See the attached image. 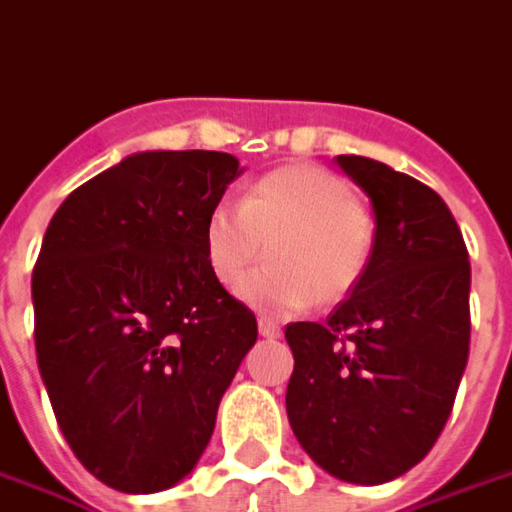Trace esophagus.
I'll list each match as a JSON object with an SVG mask.
<instances>
[{
	"instance_id": "obj_1",
	"label": "esophagus",
	"mask_w": 512,
	"mask_h": 512,
	"mask_svg": "<svg viewBox=\"0 0 512 512\" xmlns=\"http://www.w3.org/2000/svg\"><path fill=\"white\" fill-rule=\"evenodd\" d=\"M259 334H262V337H267V340H273V337H278V334H281V329H278L273 320L259 317Z\"/></svg>"
}]
</instances>
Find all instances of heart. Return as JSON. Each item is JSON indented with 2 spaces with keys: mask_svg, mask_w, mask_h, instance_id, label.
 Wrapping results in <instances>:
<instances>
[{
  "mask_svg": "<svg viewBox=\"0 0 512 512\" xmlns=\"http://www.w3.org/2000/svg\"><path fill=\"white\" fill-rule=\"evenodd\" d=\"M268 245L270 268L249 279ZM211 276L270 315L348 298L376 250V217L331 169L292 164L267 172L236 203H220L203 225Z\"/></svg>",
  "mask_w": 512,
  "mask_h": 512,
  "instance_id": "heart-1",
  "label": "heart"
}]
</instances>
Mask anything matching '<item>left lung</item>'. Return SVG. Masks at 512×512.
<instances>
[{
    "label": "left lung",
    "instance_id": "obj_1",
    "mask_svg": "<svg viewBox=\"0 0 512 512\" xmlns=\"http://www.w3.org/2000/svg\"><path fill=\"white\" fill-rule=\"evenodd\" d=\"M337 164L365 189L376 250L326 323H290L287 415L331 477L382 485L424 460L449 421L471 343V264L426 183L362 155Z\"/></svg>",
    "mask_w": 512,
    "mask_h": 512
}]
</instances>
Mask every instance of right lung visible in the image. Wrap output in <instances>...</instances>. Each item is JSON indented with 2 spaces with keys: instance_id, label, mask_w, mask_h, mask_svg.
Returning <instances> with one entry per match:
<instances>
[{
  "instance_id": "add662e5",
  "label": "right lung",
  "mask_w": 512,
  "mask_h": 512,
  "mask_svg": "<svg viewBox=\"0 0 512 512\" xmlns=\"http://www.w3.org/2000/svg\"><path fill=\"white\" fill-rule=\"evenodd\" d=\"M239 161L136 153L77 186L33 270L35 354L74 457L108 488H172L209 446L256 315L211 276L203 225Z\"/></svg>"
}]
</instances>
